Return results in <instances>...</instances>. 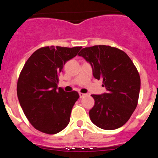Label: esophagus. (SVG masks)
<instances>
[{"instance_id":"obj_1","label":"esophagus","mask_w":158,"mask_h":158,"mask_svg":"<svg viewBox=\"0 0 158 158\" xmlns=\"http://www.w3.org/2000/svg\"><path fill=\"white\" fill-rule=\"evenodd\" d=\"M79 96H80V98H83L84 96H86V94H85V93H79Z\"/></svg>"}]
</instances>
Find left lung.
Segmentation results:
<instances>
[{
  "label": "left lung",
  "instance_id": "left-lung-1",
  "mask_svg": "<svg viewBox=\"0 0 158 158\" xmlns=\"http://www.w3.org/2000/svg\"><path fill=\"white\" fill-rule=\"evenodd\" d=\"M89 62L96 79L103 80L107 93L92 95L95 100L89 111L92 122L104 130H115L126 123L138 104L141 81L127 54L110 46L85 47L78 54Z\"/></svg>",
  "mask_w": 158,
  "mask_h": 158
}]
</instances>
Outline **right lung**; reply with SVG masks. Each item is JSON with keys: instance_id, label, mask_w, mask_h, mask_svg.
<instances>
[{"instance_id": "right-lung-1", "label": "right lung", "mask_w": 158, "mask_h": 158, "mask_svg": "<svg viewBox=\"0 0 158 158\" xmlns=\"http://www.w3.org/2000/svg\"><path fill=\"white\" fill-rule=\"evenodd\" d=\"M81 47H42L23 65L17 82V96L24 115L35 129L54 135L69 123L77 92L58 88L63 65L77 56Z\"/></svg>"}]
</instances>
